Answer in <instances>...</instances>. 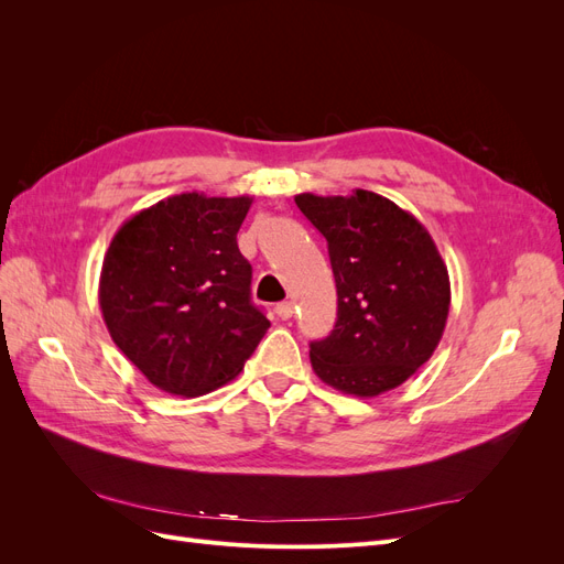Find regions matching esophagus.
<instances>
[{
    "mask_svg": "<svg viewBox=\"0 0 564 564\" xmlns=\"http://www.w3.org/2000/svg\"><path fill=\"white\" fill-rule=\"evenodd\" d=\"M275 313H278V317L280 319H289L294 315V303L292 301H282V303H278L275 305Z\"/></svg>",
    "mask_w": 564,
    "mask_h": 564,
    "instance_id": "obj_1",
    "label": "esophagus"
}]
</instances>
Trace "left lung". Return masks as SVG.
<instances>
[{
	"label": "left lung",
	"mask_w": 564,
	"mask_h": 564,
	"mask_svg": "<svg viewBox=\"0 0 564 564\" xmlns=\"http://www.w3.org/2000/svg\"><path fill=\"white\" fill-rule=\"evenodd\" d=\"M294 199L327 240L338 296L332 334L311 344L315 373L357 398L398 388L431 360L449 315V272L433 237L369 191Z\"/></svg>",
	"instance_id": "1"
}]
</instances>
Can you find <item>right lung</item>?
Wrapping results in <instances>:
<instances>
[{
	"instance_id": "obj_1",
	"label": "right lung",
	"mask_w": 564,
	"mask_h": 564,
	"mask_svg": "<svg viewBox=\"0 0 564 564\" xmlns=\"http://www.w3.org/2000/svg\"><path fill=\"white\" fill-rule=\"evenodd\" d=\"M251 197L183 193L131 216L106 251L98 303L143 377L197 398L235 379L268 332L237 230Z\"/></svg>"
}]
</instances>
